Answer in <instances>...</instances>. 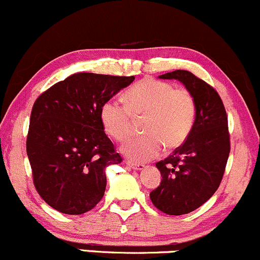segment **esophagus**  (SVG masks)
<instances>
[{
    "instance_id": "1",
    "label": "esophagus",
    "mask_w": 260,
    "mask_h": 260,
    "mask_svg": "<svg viewBox=\"0 0 260 260\" xmlns=\"http://www.w3.org/2000/svg\"><path fill=\"white\" fill-rule=\"evenodd\" d=\"M126 164L131 168V169H134V170H143V169H145V168H146L145 164L134 163V161H129V160L126 161Z\"/></svg>"
}]
</instances>
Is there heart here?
I'll use <instances>...</instances> for the list:
<instances>
[{"mask_svg": "<svg viewBox=\"0 0 260 260\" xmlns=\"http://www.w3.org/2000/svg\"><path fill=\"white\" fill-rule=\"evenodd\" d=\"M124 102L106 101L100 111L101 123L115 141L124 142L133 134V118L146 117L142 124L146 135L135 137L121 147L125 157L139 163L159 157L164 146H181L196 121L193 94L167 81L143 79L124 93Z\"/></svg>", "mask_w": 260, "mask_h": 260, "instance_id": "heart-1", "label": "heart"}]
</instances>
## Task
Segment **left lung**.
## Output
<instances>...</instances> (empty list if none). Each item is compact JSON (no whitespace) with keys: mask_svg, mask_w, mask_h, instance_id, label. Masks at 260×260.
Returning <instances> with one entry per match:
<instances>
[{"mask_svg":"<svg viewBox=\"0 0 260 260\" xmlns=\"http://www.w3.org/2000/svg\"><path fill=\"white\" fill-rule=\"evenodd\" d=\"M158 78L182 82L197 105L190 136L172 155L155 164L161 181L149 193L152 203L163 213L182 215L206 203L220 185L230 153L228 115L214 88L187 70Z\"/></svg>","mask_w":260,"mask_h":260,"instance_id":"8db88e82","label":"left lung"}]
</instances>
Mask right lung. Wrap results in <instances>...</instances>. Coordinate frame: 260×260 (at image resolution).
Listing matches in <instances>:
<instances>
[{"label":"right lung","mask_w":260,"mask_h":260,"mask_svg":"<svg viewBox=\"0 0 260 260\" xmlns=\"http://www.w3.org/2000/svg\"><path fill=\"white\" fill-rule=\"evenodd\" d=\"M135 76L76 73L35 101L26 153L36 191L64 214L88 212L106 191L105 169L121 157L105 134L100 111Z\"/></svg>","instance_id":"obj_1"}]
</instances>
